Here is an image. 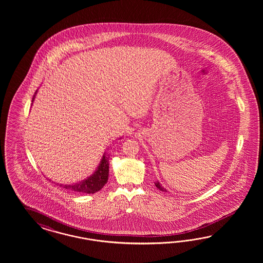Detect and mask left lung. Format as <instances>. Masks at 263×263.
Returning a JSON list of instances; mask_svg holds the SVG:
<instances>
[{
  "label": "left lung",
  "instance_id": "8db88e82",
  "mask_svg": "<svg viewBox=\"0 0 263 263\" xmlns=\"http://www.w3.org/2000/svg\"><path fill=\"white\" fill-rule=\"evenodd\" d=\"M155 186L157 187V189H159L160 191L167 192V190L162 186V184L160 183L159 181H156V182H155Z\"/></svg>",
  "mask_w": 263,
  "mask_h": 263
}]
</instances>
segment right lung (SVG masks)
Here are the masks:
<instances>
[{"label": "right lung", "instance_id": "1", "mask_svg": "<svg viewBox=\"0 0 263 263\" xmlns=\"http://www.w3.org/2000/svg\"><path fill=\"white\" fill-rule=\"evenodd\" d=\"M37 90L35 91L34 96L32 97V102L34 100V97L36 95ZM122 139V137H120ZM109 155L104 152L103 156L100 160V163L96 167V172L91 175H89L84 180L72 184H59L61 187L65 188L67 190L76 193H82V194H95L96 192L101 190L104 185L107 183L108 177H109ZM51 181V180H50Z\"/></svg>", "mask_w": 263, "mask_h": 263}]
</instances>
